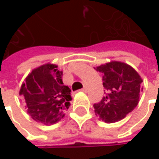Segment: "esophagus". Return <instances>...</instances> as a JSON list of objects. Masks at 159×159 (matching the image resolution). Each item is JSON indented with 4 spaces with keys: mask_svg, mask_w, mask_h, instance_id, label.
I'll use <instances>...</instances> for the list:
<instances>
[{
    "mask_svg": "<svg viewBox=\"0 0 159 159\" xmlns=\"http://www.w3.org/2000/svg\"><path fill=\"white\" fill-rule=\"evenodd\" d=\"M81 91H83V92H87V91H88V89H87V87H84V88L81 89Z\"/></svg>",
    "mask_w": 159,
    "mask_h": 159,
    "instance_id": "1",
    "label": "esophagus"
}]
</instances>
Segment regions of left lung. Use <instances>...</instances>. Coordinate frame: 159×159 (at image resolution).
<instances>
[{
    "label": "left lung",
    "instance_id": "obj_1",
    "mask_svg": "<svg viewBox=\"0 0 159 159\" xmlns=\"http://www.w3.org/2000/svg\"><path fill=\"white\" fill-rule=\"evenodd\" d=\"M103 74L105 89L101 102L94 104L95 115L106 122L123 119L137 106L143 80L130 65L121 62H111L95 68Z\"/></svg>",
    "mask_w": 159,
    "mask_h": 159
}]
</instances>
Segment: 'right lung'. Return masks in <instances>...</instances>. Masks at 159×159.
I'll list each match as a JSON object with an SVG mask.
<instances>
[{
  "mask_svg": "<svg viewBox=\"0 0 159 159\" xmlns=\"http://www.w3.org/2000/svg\"><path fill=\"white\" fill-rule=\"evenodd\" d=\"M63 71L57 65L46 64L32 70L22 84L19 95L25 102L33 119L52 125L64 117L69 109L70 89L63 83Z\"/></svg>",
  "mask_w": 159,
  "mask_h": 159,
  "instance_id": "1",
  "label": "right lung"
}]
</instances>
